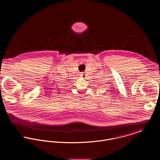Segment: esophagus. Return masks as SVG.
<instances>
[{
    "instance_id": "34e87169",
    "label": "esophagus",
    "mask_w": 160,
    "mask_h": 160,
    "mask_svg": "<svg viewBox=\"0 0 160 160\" xmlns=\"http://www.w3.org/2000/svg\"><path fill=\"white\" fill-rule=\"evenodd\" d=\"M81 78H86V74L84 72H81Z\"/></svg>"
}]
</instances>
